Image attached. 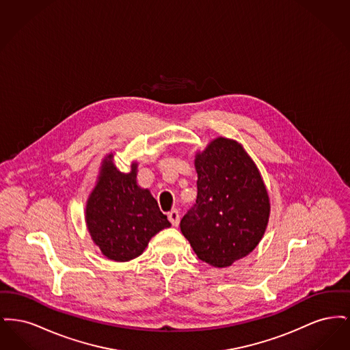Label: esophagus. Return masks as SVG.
<instances>
[{
    "label": "esophagus",
    "instance_id": "esophagus-1",
    "mask_svg": "<svg viewBox=\"0 0 350 350\" xmlns=\"http://www.w3.org/2000/svg\"><path fill=\"white\" fill-rule=\"evenodd\" d=\"M167 219L169 221L172 223V226L177 227L180 224V213L177 210H172L169 214H167Z\"/></svg>",
    "mask_w": 350,
    "mask_h": 350
}]
</instances>
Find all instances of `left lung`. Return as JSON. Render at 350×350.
<instances>
[{
	"label": "left lung",
	"instance_id": "8db88e82",
	"mask_svg": "<svg viewBox=\"0 0 350 350\" xmlns=\"http://www.w3.org/2000/svg\"><path fill=\"white\" fill-rule=\"evenodd\" d=\"M198 194L181 232L198 258L231 267L261 241L270 217L267 186L254 161L233 139L219 136L196 153Z\"/></svg>",
	"mask_w": 350,
	"mask_h": 350
}]
</instances>
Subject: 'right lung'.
<instances>
[{"instance_id": "1", "label": "right lung", "mask_w": 350, "mask_h": 350, "mask_svg": "<svg viewBox=\"0 0 350 350\" xmlns=\"http://www.w3.org/2000/svg\"><path fill=\"white\" fill-rule=\"evenodd\" d=\"M113 152L102 160L97 183L85 207V221L93 243L113 261L139 257L156 233L169 228L148 189L137 185V163L122 173L113 163Z\"/></svg>"}]
</instances>
